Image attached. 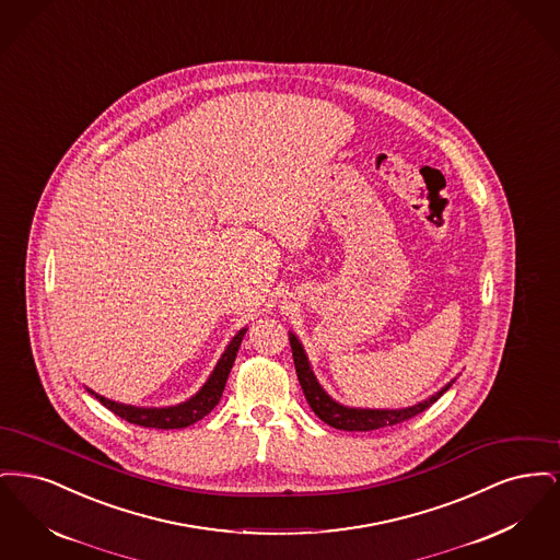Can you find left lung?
Masks as SVG:
<instances>
[{
	"label": "left lung",
	"instance_id": "8db88e82",
	"mask_svg": "<svg viewBox=\"0 0 560 560\" xmlns=\"http://www.w3.org/2000/svg\"><path fill=\"white\" fill-rule=\"evenodd\" d=\"M290 345H292L293 365H295V373L302 386V393L308 400L311 409L315 411V416L320 418L325 424L338 428V430H348V432H368V430H377V428L395 427L400 424L418 413H422L428 409L434 400L441 399L450 388H452L455 377L452 382H447L441 390H436L434 395H430L428 399L420 400L411 407H399V409H370V407H348L342 405L336 399H331L325 388L320 386L317 375L311 368L308 354L302 347V342L298 340V336L290 331Z\"/></svg>",
	"mask_w": 560,
	"mask_h": 560
}]
</instances>
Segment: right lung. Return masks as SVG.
<instances>
[{
  "label": "right lung",
  "mask_w": 560,
  "mask_h": 560,
  "mask_svg": "<svg viewBox=\"0 0 560 560\" xmlns=\"http://www.w3.org/2000/svg\"><path fill=\"white\" fill-rule=\"evenodd\" d=\"M245 331H247V327H241L240 331L233 336V340L226 345L224 352L220 354V359H218L215 368L210 373V377L206 380V384L190 399L183 400L178 405L136 407V405H126V402L107 399V397L94 393L92 388H85V390L92 397L101 400L115 416H119L121 420L136 424V427L161 428V430L190 427V424L199 422L201 418H206L218 405V400L222 397V390L226 386L229 373L233 370V363H235V357H237V350H240Z\"/></svg>",
  "instance_id": "right-lung-1"
}]
</instances>
